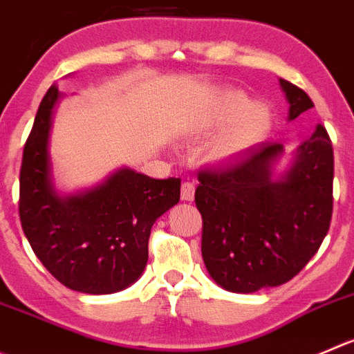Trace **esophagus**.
<instances>
[{"label":"esophagus","mask_w":354,"mask_h":354,"mask_svg":"<svg viewBox=\"0 0 354 354\" xmlns=\"http://www.w3.org/2000/svg\"><path fill=\"white\" fill-rule=\"evenodd\" d=\"M180 198L184 201H193L194 198V184L193 183H184L180 187Z\"/></svg>","instance_id":"esophagus-1"}]
</instances>
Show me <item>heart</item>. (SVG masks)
<instances>
[{
    "instance_id": "1",
    "label": "heart",
    "mask_w": 354,
    "mask_h": 354,
    "mask_svg": "<svg viewBox=\"0 0 354 354\" xmlns=\"http://www.w3.org/2000/svg\"><path fill=\"white\" fill-rule=\"evenodd\" d=\"M248 97L241 92H225L218 97L207 127L222 124L230 120L231 123L207 144L205 158L208 161H231L264 139L271 124L269 111L262 104L248 106Z\"/></svg>"
}]
</instances>
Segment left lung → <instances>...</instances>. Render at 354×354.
Instances as JSON below:
<instances>
[{
  "instance_id": "1",
  "label": "left lung",
  "mask_w": 354,
  "mask_h": 354,
  "mask_svg": "<svg viewBox=\"0 0 354 354\" xmlns=\"http://www.w3.org/2000/svg\"><path fill=\"white\" fill-rule=\"evenodd\" d=\"M288 121L311 109L308 93L280 80ZM283 146L266 142L221 170H203L194 201L203 218L201 255L215 283L252 294L292 280L318 252L332 221L334 149L318 124L272 179Z\"/></svg>"
}]
</instances>
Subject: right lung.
<instances>
[{"instance_id": "add662e5", "label": "right lung", "mask_w": 354, "mask_h": 354, "mask_svg": "<svg viewBox=\"0 0 354 354\" xmlns=\"http://www.w3.org/2000/svg\"><path fill=\"white\" fill-rule=\"evenodd\" d=\"M60 95L50 86L24 146L19 214L36 257L55 280L83 294L136 283L147 264L151 227L179 203L180 179H151L120 168L102 184L60 196L52 184L48 140Z\"/></svg>"}]
</instances>
